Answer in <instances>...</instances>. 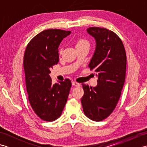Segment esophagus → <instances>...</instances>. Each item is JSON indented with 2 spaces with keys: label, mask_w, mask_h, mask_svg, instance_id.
<instances>
[{
  "label": "esophagus",
  "mask_w": 147,
  "mask_h": 147,
  "mask_svg": "<svg viewBox=\"0 0 147 147\" xmlns=\"http://www.w3.org/2000/svg\"><path fill=\"white\" fill-rule=\"evenodd\" d=\"M72 85H73V86H80V83H77V82H72Z\"/></svg>",
  "instance_id": "esophagus-1"
}]
</instances>
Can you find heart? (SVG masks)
Instances as JSON below:
<instances>
[{"instance_id":"obj_1","label":"heart","mask_w":147,"mask_h":147,"mask_svg":"<svg viewBox=\"0 0 147 147\" xmlns=\"http://www.w3.org/2000/svg\"><path fill=\"white\" fill-rule=\"evenodd\" d=\"M75 47L76 49L84 47H89V43L85 39L82 38H77L75 41Z\"/></svg>"}]
</instances>
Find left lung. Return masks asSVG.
Segmentation results:
<instances>
[{
  "instance_id": "8db88e82",
  "label": "left lung",
  "mask_w": 147,
  "mask_h": 147,
  "mask_svg": "<svg viewBox=\"0 0 147 147\" xmlns=\"http://www.w3.org/2000/svg\"><path fill=\"white\" fill-rule=\"evenodd\" d=\"M86 31L96 42L88 66L96 73L98 84L95 87L82 84L81 101L86 116L100 121L113 112L120 98L126 78V55L121 40L113 32L98 27Z\"/></svg>"
}]
</instances>
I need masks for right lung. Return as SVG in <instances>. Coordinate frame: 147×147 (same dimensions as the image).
I'll return each mask as SVG.
<instances>
[{
    "label": "right lung",
    "mask_w": 147,
    "mask_h": 147,
    "mask_svg": "<svg viewBox=\"0 0 147 147\" xmlns=\"http://www.w3.org/2000/svg\"><path fill=\"white\" fill-rule=\"evenodd\" d=\"M71 31L44 30L28 44L24 55L27 93L30 104L43 121H54L62 114L71 87L69 79L54 85L49 74L59 62V46Z\"/></svg>",
    "instance_id": "obj_1"
}]
</instances>
